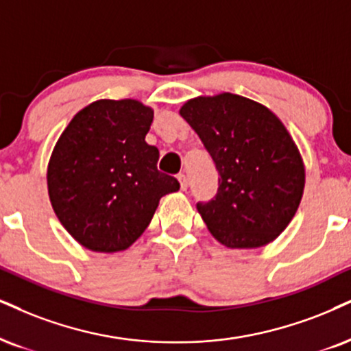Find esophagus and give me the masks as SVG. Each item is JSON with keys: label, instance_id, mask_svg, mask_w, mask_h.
<instances>
[{"label": "esophagus", "instance_id": "esophagus-1", "mask_svg": "<svg viewBox=\"0 0 351 351\" xmlns=\"http://www.w3.org/2000/svg\"><path fill=\"white\" fill-rule=\"evenodd\" d=\"M177 179H179V182H180V189L187 190V187H189V179H187V176L180 172V174L177 176Z\"/></svg>", "mask_w": 351, "mask_h": 351}]
</instances>
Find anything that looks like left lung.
<instances>
[{
    "instance_id": "8db88e82",
    "label": "left lung",
    "mask_w": 351,
    "mask_h": 351,
    "mask_svg": "<svg viewBox=\"0 0 351 351\" xmlns=\"http://www.w3.org/2000/svg\"><path fill=\"white\" fill-rule=\"evenodd\" d=\"M180 115L195 130L218 171L213 200L197 203L215 239L257 249L287 229L304 192V162L281 120L237 94L190 99Z\"/></svg>"
}]
</instances>
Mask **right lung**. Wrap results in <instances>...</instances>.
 <instances>
[{"label": "right lung", "mask_w": 351, "mask_h": 351, "mask_svg": "<svg viewBox=\"0 0 351 351\" xmlns=\"http://www.w3.org/2000/svg\"><path fill=\"white\" fill-rule=\"evenodd\" d=\"M153 115L135 99H101L77 112L56 141L47 169L51 206L93 252L128 249L159 200L180 189L158 171L159 151L145 141Z\"/></svg>", "instance_id": "right-lung-1"}]
</instances>
